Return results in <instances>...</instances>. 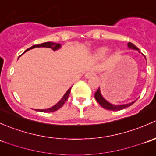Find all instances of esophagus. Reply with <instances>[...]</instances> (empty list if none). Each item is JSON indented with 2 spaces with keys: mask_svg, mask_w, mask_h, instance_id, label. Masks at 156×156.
<instances>
[{
  "mask_svg": "<svg viewBox=\"0 0 156 156\" xmlns=\"http://www.w3.org/2000/svg\"><path fill=\"white\" fill-rule=\"evenodd\" d=\"M95 74L96 73L94 72V71H90V72H87V73L85 74V75H84V76H85L86 78H91V77L94 76V75H95Z\"/></svg>",
  "mask_w": 156,
  "mask_h": 156,
  "instance_id": "obj_1",
  "label": "esophagus"
}]
</instances>
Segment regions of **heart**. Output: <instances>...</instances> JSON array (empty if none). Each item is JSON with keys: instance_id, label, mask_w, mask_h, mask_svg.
<instances>
[{"instance_id": "1", "label": "heart", "mask_w": 156, "mask_h": 156, "mask_svg": "<svg viewBox=\"0 0 156 156\" xmlns=\"http://www.w3.org/2000/svg\"><path fill=\"white\" fill-rule=\"evenodd\" d=\"M106 48H100L97 50V53H96V55H97V56H99V57H101V56H104V54L106 53Z\"/></svg>"}]
</instances>
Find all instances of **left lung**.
I'll list each match as a JSON object with an SVG mask.
<instances>
[{
	"label": "left lung",
	"instance_id": "left-lung-1",
	"mask_svg": "<svg viewBox=\"0 0 156 156\" xmlns=\"http://www.w3.org/2000/svg\"><path fill=\"white\" fill-rule=\"evenodd\" d=\"M128 48H132L133 50H139V49L136 48L134 44H133L132 43H128ZM140 52V51H139ZM94 97H95L96 100L99 103V104L103 107L104 108L107 110H112V111H119V110H122L124 109V108L129 107V106H131L134 102H132L130 103H127V104H125V105H119V106H116V105H112L111 103H109L108 102L106 101L103 97H102L101 94H100V87L98 88V90H97V92L95 93L94 94Z\"/></svg>",
	"mask_w": 156,
	"mask_h": 156
}]
</instances>
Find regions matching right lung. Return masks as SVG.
I'll list each match as a JSON object with an SVG mask.
<instances>
[{
  "instance_id": "right-lung-1",
  "label": "right lung",
  "mask_w": 156,
  "mask_h": 156,
  "mask_svg": "<svg viewBox=\"0 0 156 156\" xmlns=\"http://www.w3.org/2000/svg\"><path fill=\"white\" fill-rule=\"evenodd\" d=\"M60 46L61 45L59 44L53 43V42H45V43L40 44L33 45L32 47H31L30 48L27 49V50H26L24 53H26V51H28V50H30V49H33L34 48H51L53 50H56L57 49H59V48H60ZM20 56H19V57H20ZM71 88L72 87H70L68 90H67V92L66 93L65 95H64L63 97H62V98L59 100V103H56V104L55 105V106H53V107L47 108V109H37V111L42 112H55V111H56V110L59 109V108H60L62 106H63V104L65 103V102L66 101L67 99H68L69 94H70V92H71Z\"/></svg>"
}]
</instances>
